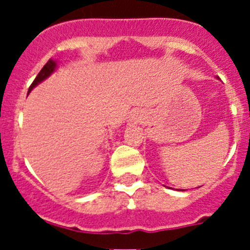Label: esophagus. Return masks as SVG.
<instances>
[{
    "label": "esophagus",
    "instance_id": "esophagus-1",
    "mask_svg": "<svg viewBox=\"0 0 250 250\" xmlns=\"http://www.w3.org/2000/svg\"><path fill=\"white\" fill-rule=\"evenodd\" d=\"M138 116H139L138 111H132L131 112V119H138Z\"/></svg>",
    "mask_w": 250,
    "mask_h": 250
}]
</instances>
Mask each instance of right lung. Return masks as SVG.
Listing matches in <instances>:
<instances>
[{"mask_svg":"<svg viewBox=\"0 0 250 250\" xmlns=\"http://www.w3.org/2000/svg\"><path fill=\"white\" fill-rule=\"evenodd\" d=\"M56 68H57V61H55V60H52V59L48 60L47 63H46V65L41 68V71L39 72V75L36 76V79L34 80V83H31V86L28 87V92L32 91V89H34V87H36L39 83H41L42 81H45L48 76H51V74H54Z\"/></svg>","mask_w":250,"mask_h":250,"instance_id":"right-lung-1","label":"right lung"}]
</instances>
